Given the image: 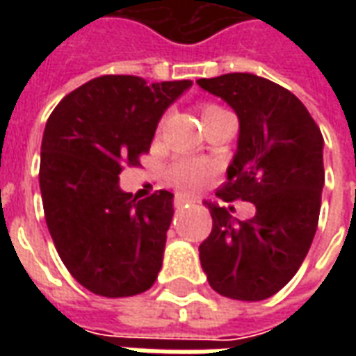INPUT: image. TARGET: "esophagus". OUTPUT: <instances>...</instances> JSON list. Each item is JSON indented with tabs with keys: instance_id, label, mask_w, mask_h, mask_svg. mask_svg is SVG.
Listing matches in <instances>:
<instances>
[{
	"instance_id": "34e87169",
	"label": "esophagus",
	"mask_w": 356,
	"mask_h": 356,
	"mask_svg": "<svg viewBox=\"0 0 356 356\" xmlns=\"http://www.w3.org/2000/svg\"><path fill=\"white\" fill-rule=\"evenodd\" d=\"M194 204H198V200L193 198V196H185V194L175 196V206H194Z\"/></svg>"
}]
</instances>
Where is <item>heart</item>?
<instances>
[{"instance_id":"b5f03b06","label":"heart","mask_w":356,"mask_h":356,"mask_svg":"<svg viewBox=\"0 0 356 356\" xmlns=\"http://www.w3.org/2000/svg\"><path fill=\"white\" fill-rule=\"evenodd\" d=\"M217 106H208L204 110V116L216 112ZM216 168L208 162H198V160H179L177 163H173L170 170V183L173 186H177L181 191L193 193L198 191L202 186L208 183L211 175H213Z\"/></svg>"}]
</instances>
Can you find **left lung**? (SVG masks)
I'll return each instance as SVG.
<instances>
[{"label":"left lung","mask_w":356,"mask_h":356,"mask_svg":"<svg viewBox=\"0 0 356 356\" xmlns=\"http://www.w3.org/2000/svg\"><path fill=\"white\" fill-rule=\"evenodd\" d=\"M238 116V143L223 200H246L255 217L238 221L213 202V229L200 244L209 286L225 298L261 301L282 290L313 244L324 186V139L298 97L248 72L196 81Z\"/></svg>","instance_id":"left-lung-1"}]
</instances>
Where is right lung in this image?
<instances>
[{
  "label": "right lung",
  "instance_id": "1",
  "mask_svg": "<svg viewBox=\"0 0 356 356\" xmlns=\"http://www.w3.org/2000/svg\"><path fill=\"white\" fill-rule=\"evenodd\" d=\"M191 86L101 76L66 95L45 124L40 191L47 229L70 275L97 296H137L158 278L173 194L137 200L120 188V171L139 165L163 112Z\"/></svg>",
  "mask_w": 356,
  "mask_h": 356
}]
</instances>
